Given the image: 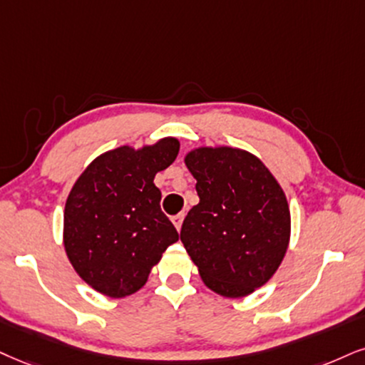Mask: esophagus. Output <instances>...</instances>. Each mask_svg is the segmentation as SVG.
<instances>
[{"label": "esophagus", "mask_w": 365, "mask_h": 365, "mask_svg": "<svg viewBox=\"0 0 365 365\" xmlns=\"http://www.w3.org/2000/svg\"><path fill=\"white\" fill-rule=\"evenodd\" d=\"M182 220H184V213H179V215H175V217H173V223H174V227L178 228V232L181 230Z\"/></svg>", "instance_id": "1"}]
</instances>
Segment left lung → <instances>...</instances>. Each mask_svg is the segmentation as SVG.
<instances>
[{
  "mask_svg": "<svg viewBox=\"0 0 365 365\" xmlns=\"http://www.w3.org/2000/svg\"><path fill=\"white\" fill-rule=\"evenodd\" d=\"M184 162L200 196L182 222L184 249L211 291L244 298L286 255L291 213L284 191L264 162L242 148H192Z\"/></svg>",
  "mask_w": 365,
  "mask_h": 365,
  "instance_id": "obj_1",
  "label": "left lung"
}]
</instances>
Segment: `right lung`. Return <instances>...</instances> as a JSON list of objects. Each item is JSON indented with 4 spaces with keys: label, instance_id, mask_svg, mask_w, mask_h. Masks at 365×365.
I'll use <instances>...</instances> for the list:
<instances>
[{
    "label": "right lung",
    "instance_id": "right-lung-1",
    "mask_svg": "<svg viewBox=\"0 0 365 365\" xmlns=\"http://www.w3.org/2000/svg\"><path fill=\"white\" fill-rule=\"evenodd\" d=\"M179 154V140L121 145L96 157L74 182L64 210V249L86 284L125 298L145 284L179 233L160 210L157 173Z\"/></svg>",
    "mask_w": 365,
    "mask_h": 365
}]
</instances>
